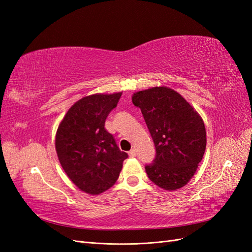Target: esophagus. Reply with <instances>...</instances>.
I'll list each match as a JSON object with an SVG mask.
<instances>
[{"label":"esophagus","instance_id":"obj_1","mask_svg":"<svg viewBox=\"0 0 252 252\" xmlns=\"http://www.w3.org/2000/svg\"><path fill=\"white\" fill-rule=\"evenodd\" d=\"M128 154H129V157L134 158V157H136V150L135 149H131L130 151L128 152Z\"/></svg>","mask_w":252,"mask_h":252}]
</instances>
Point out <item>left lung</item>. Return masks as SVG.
<instances>
[{
	"label": "left lung",
	"instance_id": "8db88e82",
	"mask_svg": "<svg viewBox=\"0 0 252 252\" xmlns=\"http://www.w3.org/2000/svg\"><path fill=\"white\" fill-rule=\"evenodd\" d=\"M157 155L145 170L149 180L168 191L184 187L195 173L206 149V129L197 111L177 91L152 87L134 93Z\"/></svg>",
	"mask_w": 252,
	"mask_h": 252
}]
</instances>
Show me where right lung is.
<instances>
[{
	"instance_id": "add662e5",
	"label": "right lung",
	"mask_w": 252,
	"mask_h": 252,
	"mask_svg": "<svg viewBox=\"0 0 252 252\" xmlns=\"http://www.w3.org/2000/svg\"><path fill=\"white\" fill-rule=\"evenodd\" d=\"M121 95L122 93L84 96L71 106L58 127L56 150L61 166L86 193L100 194L113 186L128 158L104 127Z\"/></svg>"
}]
</instances>
